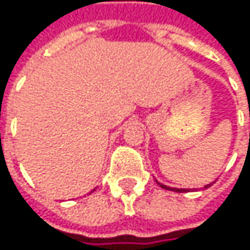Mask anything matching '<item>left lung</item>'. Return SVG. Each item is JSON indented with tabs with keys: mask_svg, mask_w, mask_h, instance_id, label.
I'll return each instance as SVG.
<instances>
[{
	"mask_svg": "<svg viewBox=\"0 0 250 250\" xmlns=\"http://www.w3.org/2000/svg\"><path fill=\"white\" fill-rule=\"evenodd\" d=\"M163 189H168V190H174V192H186V189H171V188H168V186H163V185H160ZM206 188H208V186H206Z\"/></svg>",
	"mask_w": 250,
	"mask_h": 250,
	"instance_id": "obj_1",
	"label": "left lung"
}]
</instances>
